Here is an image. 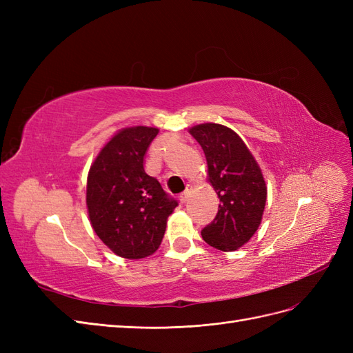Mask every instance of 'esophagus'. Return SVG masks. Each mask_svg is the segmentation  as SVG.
I'll return each mask as SVG.
<instances>
[{"instance_id":"1","label":"esophagus","mask_w":353,"mask_h":353,"mask_svg":"<svg viewBox=\"0 0 353 353\" xmlns=\"http://www.w3.org/2000/svg\"><path fill=\"white\" fill-rule=\"evenodd\" d=\"M191 191H193V187L188 185V188L184 191V193L179 194V201H181V203H187L188 199H190V196H191Z\"/></svg>"}]
</instances>
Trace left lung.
Wrapping results in <instances>:
<instances>
[{"mask_svg": "<svg viewBox=\"0 0 353 353\" xmlns=\"http://www.w3.org/2000/svg\"><path fill=\"white\" fill-rule=\"evenodd\" d=\"M208 162V181L219 199L215 219L201 230L212 248L234 252L258 231L266 205V183L249 147L231 128L206 122L190 128Z\"/></svg>", "mask_w": 353, "mask_h": 353, "instance_id": "8db88e82", "label": "left lung"}]
</instances>
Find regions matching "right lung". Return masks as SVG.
Segmentation results:
<instances>
[{"instance_id": "right-lung-1", "label": "right lung", "mask_w": 353, "mask_h": 353, "mask_svg": "<svg viewBox=\"0 0 353 353\" xmlns=\"http://www.w3.org/2000/svg\"><path fill=\"white\" fill-rule=\"evenodd\" d=\"M157 134L153 126L122 128L100 148L88 172L91 227L125 259L153 254L165 236L168 218L178 206L144 170L145 153Z\"/></svg>"}]
</instances>
